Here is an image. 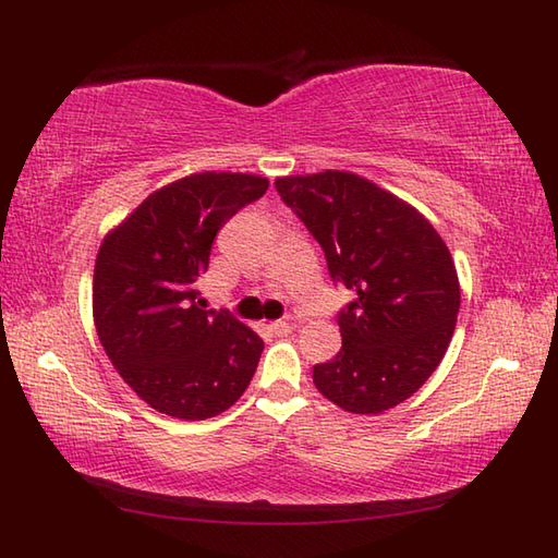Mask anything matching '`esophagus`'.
Wrapping results in <instances>:
<instances>
[{"instance_id":"obj_1","label":"esophagus","mask_w":558,"mask_h":558,"mask_svg":"<svg viewBox=\"0 0 558 558\" xmlns=\"http://www.w3.org/2000/svg\"><path fill=\"white\" fill-rule=\"evenodd\" d=\"M270 330H272V333H276V336H288L290 330H292V322H272V324H270Z\"/></svg>"}]
</instances>
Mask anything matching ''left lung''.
<instances>
[{"label": "left lung", "mask_w": 558, "mask_h": 558, "mask_svg": "<svg viewBox=\"0 0 558 558\" xmlns=\"http://www.w3.org/2000/svg\"><path fill=\"white\" fill-rule=\"evenodd\" d=\"M322 244L330 278L354 292L338 316L342 348L314 366V386L352 414L408 400L453 338L460 282L441 234L408 201L345 170L276 180Z\"/></svg>", "instance_id": "obj_1"}]
</instances>
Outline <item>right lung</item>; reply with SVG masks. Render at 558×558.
Returning <instances> with one entry per match:
<instances>
[{"label":"right lung","instance_id":"1","mask_svg":"<svg viewBox=\"0 0 558 558\" xmlns=\"http://www.w3.org/2000/svg\"><path fill=\"white\" fill-rule=\"evenodd\" d=\"M252 172H196L148 194L105 234L93 272L100 345L134 393L168 417L208 420L242 398L264 340L206 312L198 280L218 230L266 194Z\"/></svg>","mask_w":558,"mask_h":558}]
</instances>
